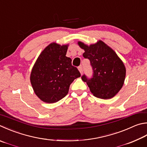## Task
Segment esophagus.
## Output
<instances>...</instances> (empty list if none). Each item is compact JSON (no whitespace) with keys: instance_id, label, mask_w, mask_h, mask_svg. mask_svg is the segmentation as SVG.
Masks as SVG:
<instances>
[{"instance_id":"obj_1","label":"esophagus","mask_w":147,"mask_h":147,"mask_svg":"<svg viewBox=\"0 0 147 147\" xmlns=\"http://www.w3.org/2000/svg\"><path fill=\"white\" fill-rule=\"evenodd\" d=\"M78 70L80 71V73H81V74H83V72H84V69H83V67L82 66H79L78 67Z\"/></svg>"}]
</instances>
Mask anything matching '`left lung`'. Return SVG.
Wrapping results in <instances>:
<instances>
[{
    "mask_svg": "<svg viewBox=\"0 0 147 147\" xmlns=\"http://www.w3.org/2000/svg\"><path fill=\"white\" fill-rule=\"evenodd\" d=\"M78 44L85 53L83 56L90 60L93 70L92 78L84 74L82 80L86 82L95 97L107 100L113 98L124 84L126 69L113 49L103 41L90 46L82 42Z\"/></svg>",
    "mask_w": 147,
    "mask_h": 147,
    "instance_id": "left-lung-1",
    "label": "left lung"
}]
</instances>
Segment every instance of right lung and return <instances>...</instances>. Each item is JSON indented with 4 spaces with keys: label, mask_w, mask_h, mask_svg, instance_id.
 <instances>
[{
    "label": "right lung",
    "mask_w": 147,
    "mask_h": 147,
    "mask_svg": "<svg viewBox=\"0 0 147 147\" xmlns=\"http://www.w3.org/2000/svg\"><path fill=\"white\" fill-rule=\"evenodd\" d=\"M68 45L51 43L47 46L32 69L30 81L34 92L46 103L57 102L67 94L74 79L81 76L66 57Z\"/></svg>",
    "instance_id": "add662e5"
}]
</instances>
